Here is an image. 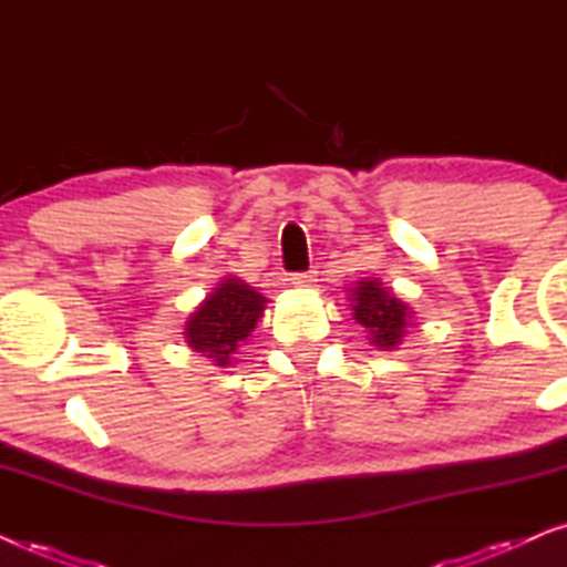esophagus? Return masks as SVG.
Masks as SVG:
<instances>
[{
	"instance_id": "1",
	"label": "esophagus",
	"mask_w": 567,
	"mask_h": 567,
	"mask_svg": "<svg viewBox=\"0 0 567 567\" xmlns=\"http://www.w3.org/2000/svg\"><path fill=\"white\" fill-rule=\"evenodd\" d=\"M293 286H315L317 284V270H305V274H293L291 276Z\"/></svg>"
}]
</instances>
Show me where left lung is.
<instances>
[{
    "label": "left lung",
    "instance_id": "left-lung-1",
    "mask_svg": "<svg viewBox=\"0 0 567 567\" xmlns=\"http://www.w3.org/2000/svg\"><path fill=\"white\" fill-rule=\"evenodd\" d=\"M351 307L353 320L363 324L369 332V340L382 351H392L405 338L410 309L394 299L377 278H363L351 289Z\"/></svg>",
    "mask_w": 567,
    "mask_h": 567
}]
</instances>
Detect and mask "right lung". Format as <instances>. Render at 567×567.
<instances>
[{"label": "right lung", "instance_id": "right-lung-1", "mask_svg": "<svg viewBox=\"0 0 567 567\" xmlns=\"http://www.w3.org/2000/svg\"><path fill=\"white\" fill-rule=\"evenodd\" d=\"M266 301L239 278H224L185 322V343L214 367H229L239 343L250 338L262 317Z\"/></svg>", "mask_w": 567, "mask_h": 567}]
</instances>
